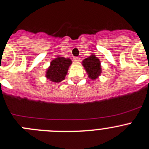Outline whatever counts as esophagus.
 <instances>
[{"instance_id":"obj_1","label":"esophagus","mask_w":149,"mask_h":149,"mask_svg":"<svg viewBox=\"0 0 149 149\" xmlns=\"http://www.w3.org/2000/svg\"><path fill=\"white\" fill-rule=\"evenodd\" d=\"M73 61H76V62L81 61V58H80V57H78V56H76V57H74V58H73Z\"/></svg>"}]
</instances>
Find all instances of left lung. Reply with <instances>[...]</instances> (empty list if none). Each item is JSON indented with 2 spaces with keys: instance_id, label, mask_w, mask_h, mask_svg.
<instances>
[{
  "instance_id": "8db88e82",
  "label": "left lung",
  "mask_w": 149,
  "mask_h": 149,
  "mask_svg": "<svg viewBox=\"0 0 149 149\" xmlns=\"http://www.w3.org/2000/svg\"><path fill=\"white\" fill-rule=\"evenodd\" d=\"M82 65L87 74L92 80L96 79L102 73L101 63L96 56H90L82 61Z\"/></svg>"
}]
</instances>
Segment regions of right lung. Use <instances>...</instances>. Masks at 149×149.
<instances>
[{
	"mask_svg": "<svg viewBox=\"0 0 149 149\" xmlns=\"http://www.w3.org/2000/svg\"><path fill=\"white\" fill-rule=\"evenodd\" d=\"M72 61L70 58L59 57L54 58L47 70L46 77L53 82H61L65 79Z\"/></svg>",
	"mask_w": 149,
	"mask_h": 149,
	"instance_id": "obj_1",
	"label": "right lung"
}]
</instances>
